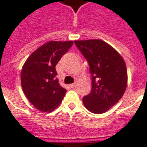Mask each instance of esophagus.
Listing matches in <instances>:
<instances>
[{"label":"esophagus","mask_w":147,"mask_h":147,"mask_svg":"<svg viewBox=\"0 0 147 147\" xmlns=\"http://www.w3.org/2000/svg\"><path fill=\"white\" fill-rule=\"evenodd\" d=\"M75 86H76V84H75V83H73V84H69V87L70 88H74V87H75Z\"/></svg>","instance_id":"34e87169"}]
</instances>
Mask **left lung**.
<instances>
[{"label":"left lung","mask_w":147,"mask_h":147,"mask_svg":"<svg viewBox=\"0 0 147 147\" xmlns=\"http://www.w3.org/2000/svg\"><path fill=\"white\" fill-rule=\"evenodd\" d=\"M76 47L87 59L91 74V91L83 97L84 107L102 114L121 98L127 87L125 61L115 49L103 40H76Z\"/></svg>","instance_id":"1"}]
</instances>
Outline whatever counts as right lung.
I'll return each instance as SVG.
<instances>
[{"label":"right lung","mask_w":147,"mask_h":147,"mask_svg":"<svg viewBox=\"0 0 147 147\" xmlns=\"http://www.w3.org/2000/svg\"><path fill=\"white\" fill-rule=\"evenodd\" d=\"M73 41H49L32 53L22 66L21 84L29 102L42 112H51L63 100L66 90L56 76V65Z\"/></svg>","instance_id":"right-lung-1"}]
</instances>
